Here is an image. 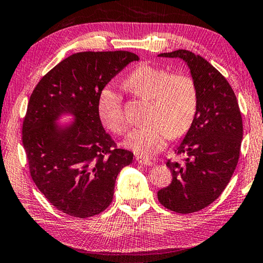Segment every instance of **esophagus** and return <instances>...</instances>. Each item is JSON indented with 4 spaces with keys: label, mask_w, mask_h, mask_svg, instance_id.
I'll return each mask as SVG.
<instances>
[{
    "label": "esophagus",
    "mask_w": 263,
    "mask_h": 263,
    "mask_svg": "<svg viewBox=\"0 0 263 263\" xmlns=\"http://www.w3.org/2000/svg\"><path fill=\"white\" fill-rule=\"evenodd\" d=\"M137 161L139 164H141V165H148V166H152L153 165V162L149 161L147 158H143L141 156H137Z\"/></svg>",
    "instance_id": "34e87169"
}]
</instances>
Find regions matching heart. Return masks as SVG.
Listing matches in <instances>:
<instances>
[{
  "mask_svg": "<svg viewBox=\"0 0 263 263\" xmlns=\"http://www.w3.org/2000/svg\"><path fill=\"white\" fill-rule=\"evenodd\" d=\"M124 85L133 93L152 100L148 125L133 130L125 146L142 156H153L171 138H179L192 126L197 111V89L188 75H172L167 69L142 65L127 77ZM98 114L108 130L123 135L128 121L122 98L106 87L99 96Z\"/></svg>",
  "mask_w": 263,
  "mask_h": 263,
  "instance_id": "obj_1",
  "label": "heart"
}]
</instances>
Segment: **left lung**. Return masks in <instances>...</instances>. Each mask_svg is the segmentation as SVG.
<instances>
[{"label":"left lung","mask_w":263,"mask_h":263,"mask_svg":"<svg viewBox=\"0 0 263 263\" xmlns=\"http://www.w3.org/2000/svg\"><path fill=\"white\" fill-rule=\"evenodd\" d=\"M158 57L180 58L187 64L197 89V111L177 154L184 163L166 162L172 182L157 193L164 208L193 213L209 206L229 183L237 166L243 122L228 81L203 57L177 50Z\"/></svg>","instance_id":"left-lung-1"}]
</instances>
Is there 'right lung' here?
<instances>
[{
    "instance_id": "1",
    "label": "right lung",
    "mask_w": 263,
    "mask_h": 263,
    "mask_svg": "<svg viewBox=\"0 0 263 263\" xmlns=\"http://www.w3.org/2000/svg\"><path fill=\"white\" fill-rule=\"evenodd\" d=\"M139 57L128 51L79 52L53 67L35 86L23 123V145L36 187L75 218L93 217L112 200L116 178L133 153L104 130L99 96L112 77ZM63 115L74 122L59 126Z\"/></svg>"
}]
</instances>
